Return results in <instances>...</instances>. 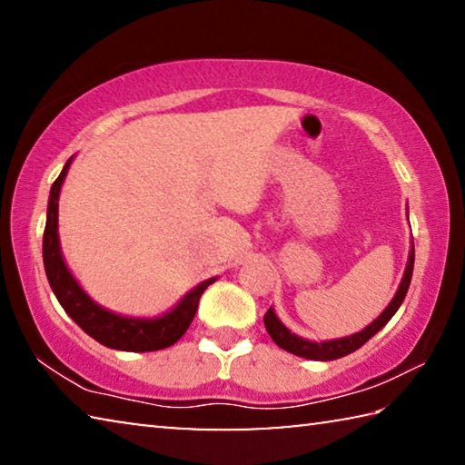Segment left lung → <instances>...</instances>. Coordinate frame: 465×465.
<instances>
[{"label":"left lung","instance_id":"obj_1","mask_svg":"<svg viewBox=\"0 0 465 465\" xmlns=\"http://www.w3.org/2000/svg\"><path fill=\"white\" fill-rule=\"evenodd\" d=\"M412 271H414V243L411 248V254H408L404 277H402V282H400L396 295H393L388 308L380 313V318L373 320L371 324H369L365 330H361V332H357V334L336 338V341H324V342L305 341V338L291 332V330L277 318V313H274L272 308H269V312L264 313V326H266V330H269V334L274 341V344L281 346V349H285L287 352H293V355H297V357L312 359V361H334V359H341L344 355H351V352L361 349V346H363L369 338L380 332V330L391 320L393 313L398 312V308L402 305L404 297L408 293V287H411Z\"/></svg>","mask_w":465,"mask_h":465}]
</instances>
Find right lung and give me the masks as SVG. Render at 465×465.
Wrapping results in <instances>:
<instances>
[{
    "instance_id": "1",
    "label": "right lung",
    "mask_w": 465,
    "mask_h": 465,
    "mask_svg": "<svg viewBox=\"0 0 465 465\" xmlns=\"http://www.w3.org/2000/svg\"><path fill=\"white\" fill-rule=\"evenodd\" d=\"M74 157H69L63 166L59 178L54 180L49 194V207H46V225L43 235V262L45 272L49 279L54 297L59 299L61 308L69 313L77 326L94 341L108 346V349L127 351V352H149L160 351L178 342L191 326V322L199 308V299L213 279L203 281L193 291L180 299L176 308L157 318H129L102 308L80 287V282L69 272L61 254L59 243V193L61 184L67 176Z\"/></svg>"
}]
</instances>
